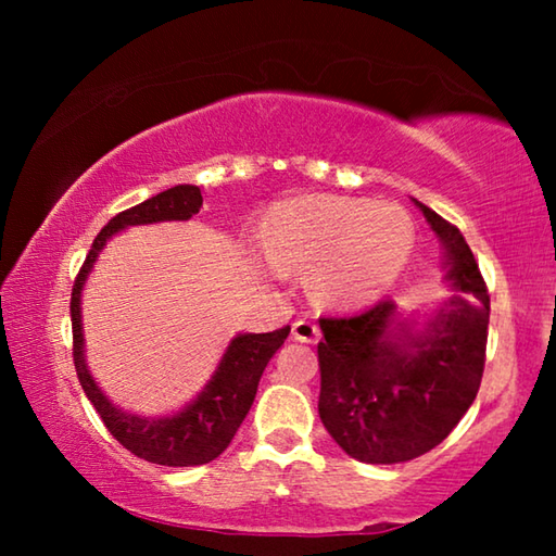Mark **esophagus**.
Returning a JSON list of instances; mask_svg holds the SVG:
<instances>
[{
	"mask_svg": "<svg viewBox=\"0 0 556 556\" xmlns=\"http://www.w3.org/2000/svg\"><path fill=\"white\" fill-rule=\"evenodd\" d=\"M291 336L301 343H316L318 338H321V328H318V324L308 321V318H299V321L291 326Z\"/></svg>",
	"mask_w": 556,
	"mask_h": 556,
	"instance_id": "esophagus-1",
	"label": "esophagus"
}]
</instances>
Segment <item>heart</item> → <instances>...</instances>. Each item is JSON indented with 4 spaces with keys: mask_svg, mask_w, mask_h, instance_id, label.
Returning <instances> with one entry per match:
<instances>
[{
    "mask_svg": "<svg viewBox=\"0 0 556 556\" xmlns=\"http://www.w3.org/2000/svg\"><path fill=\"white\" fill-rule=\"evenodd\" d=\"M262 235L277 271L314 265V287L324 299L365 304L407 267L414 223L397 203L304 195L277 205Z\"/></svg>",
    "mask_w": 556,
    "mask_h": 556,
    "instance_id": "1",
    "label": "heart"
}]
</instances>
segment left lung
I'll list each match as a JSON object with an SVG mask.
<instances>
[{
  "instance_id": "8db88e82",
  "label": "left lung",
  "mask_w": 556,
  "mask_h": 556,
  "mask_svg": "<svg viewBox=\"0 0 556 556\" xmlns=\"http://www.w3.org/2000/svg\"><path fill=\"white\" fill-rule=\"evenodd\" d=\"M446 248L454 296L427 328L400 321L392 299L318 326L324 427L363 464H400L444 441L481 388L491 296L464 235L414 201Z\"/></svg>"
}]
</instances>
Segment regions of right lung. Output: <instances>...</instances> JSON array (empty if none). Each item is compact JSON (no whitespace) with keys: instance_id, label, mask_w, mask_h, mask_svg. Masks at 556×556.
Returning <instances> with one entry per match:
<instances>
[{"instance_id":"add662e5","label":"right lung","mask_w":556,"mask_h":556,"mask_svg":"<svg viewBox=\"0 0 556 556\" xmlns=\"http://www.w3.org/2000/svg\"><path fill=\"white\" fill-rule=\"evenodd\" d=\"M203 195L199 186H174L147 199L144 203L117 213L98 232L86 262L75 277L71 294L73 321V363L78 380L92 407L98 409L102 425L131 454L159 466H201L218 458L240 429L242 419L255 402L257 384L269 357L287 341L291 328L285 326L271 333H240L225 351L218 370L203 392L188 407L172 417H137L112 404L92 380L83 357V324H80V291L92 269V262L105 248L112 235L129 225H149L162 220H188L201 211Z\"/></svg>"}]
</instances>
